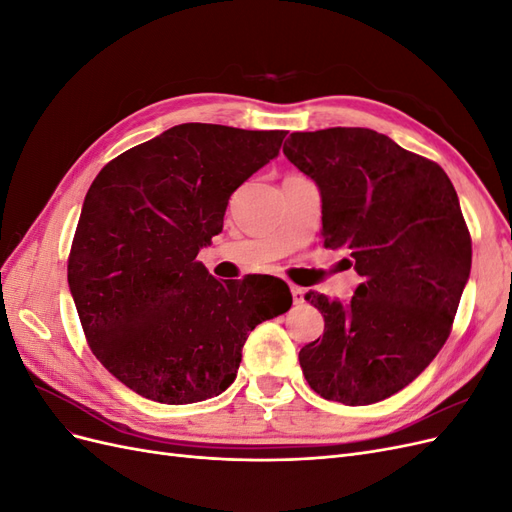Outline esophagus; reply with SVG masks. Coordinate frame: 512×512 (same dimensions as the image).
Returning <instances> with one entry per match:
<instances>
[{
	"mask_svg": "<svg viewBox=\"0 0 512 512\" xmlns=\"http://www.w3.org/2000/svg\"><path fill=\"white\" fill-rule=\"evenodd\" d=\"M290 294H292V301H294V303H301L303 297H305V290H303L301 286L290 284Z\"/></svg>",
	"mask_w": 512,
	"mask_h": 512,
	"instance_id": "esophagus-1",
	"label": "esophagus"
}]
</instances>
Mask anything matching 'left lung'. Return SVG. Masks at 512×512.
I'll return each mask as SVG.
<instances>
[{
  "label": "left lung",
  "mask_w": 512,
  "mask_h": 512,
  "mask_svg": "<svg viewBox=\"0 0 512 512\" xmlns=\"http://www.w3.org/2000/svg\"><path fill=\"white\" fill-rule=\"evenodd\" d=\"M284 156L322 198V237L361 275L350 301L307 292L324 333L299 352L312 389L369 406L436 359L472 267V241L451 179L431 160L367 128L292 132Z\"/></svg>",
  "instance_id": "8db88e82"
}]
</instances>
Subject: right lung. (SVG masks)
<instances>
[{
  "mask_svg": "<svg viewBox=\"0 0 512 512\" xmlns=\"http://www.w3.org/2000/svg\"><path fill=\"white\" fill-rule=\"evenodd\" d=\"M284 130L181 123L108 162L91 183L68 284L89 348L111 374L168 406L235 382L247 335L288 312L280 280L224 284L196 256L220 235L228 198L280 156Z\"/></svg>",
  "mask_w": 512,
  "mask_h": 512,
  "instance_id": "obj_1",
  "label": "right lung"
}]
</instances>
